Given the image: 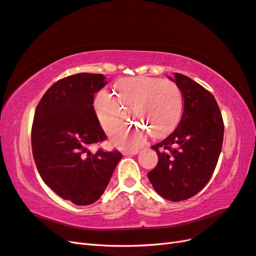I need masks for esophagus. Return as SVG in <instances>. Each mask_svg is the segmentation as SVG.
I'll list each match as a JSON object with an SVG mask.
<instances>
[{"mask_svg":"<svg viewBox=\"0 0 256 256\" xmlns=\"http://www.w3.org/2000/svg\"><path fill=\"white\" fill-rule=\"evenodd\" d=\"M138 152V150H123L122 154L124 156H130V155H136Z\"/></svg>","mask_w":256,"mask_h":256,"instance_id":"34e87169","label":"esophagus"}]
</instances>
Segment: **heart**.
I'll return each instance as SVG.
<instances>
[{
  "mask_svg": "<svg viewBox=\"0 0 256 256\" xmlns=\"http://www.w3.org/2000/svg\"><path fill=\"white\" fill-rule=\"evenodd\" d=\"M116 95L100 90L94 101L100 126L108 133L120 128L128 116V110L143 124H133L114 136V144L123 148H136L150 134L168 133L179 121L183 97L174 82L155 77L136 76L121 78L114 85Z\"/></svg>",
  "mask_w": 256,
  "mask_h": 256,
  "instance_id": "obj_1",
  "label": "heart"
}]
</instances>
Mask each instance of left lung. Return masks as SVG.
Wrapping results in <instances>:
<instances>
[{
	"instance_id": "1",
	"label": "left lung",
	"mask_w": 256,
	"mask_h": 256,
	"mask_svg": "<svg viewBox=\"0 0 256 256\" xmlns=\"http://www.w3.org/2000/svg\"><path fill=\"white\" fill-rule=\"evenodd\" d=\"M184 109L176 128L152 146L158 164L148 179L162 198L180 202L203 188L214 174L224 140V121L215 97L190 77L174 73Z\"/></svg>"
}]
</instances>
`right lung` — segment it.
<instances>
[{
    "label": "right lung",
    "mask_w": 256,
    "mask_h": 256,
    "mask_svg": "<svg viewBox=\"0 0 256 256\" xmlns=\"http://www.w3.org/2000/svg\"><path fill=\"white\" fill-rule=\"evenodd\" d=\"M102 74L80 73L54 82L34 111L32 147L44 182L63 200L92 204L122 158L118 150L89 146L106 138L94 109V94L106 85Z\"/></svg>",
    "instance_id": "add662e5"
}]
</instances>
